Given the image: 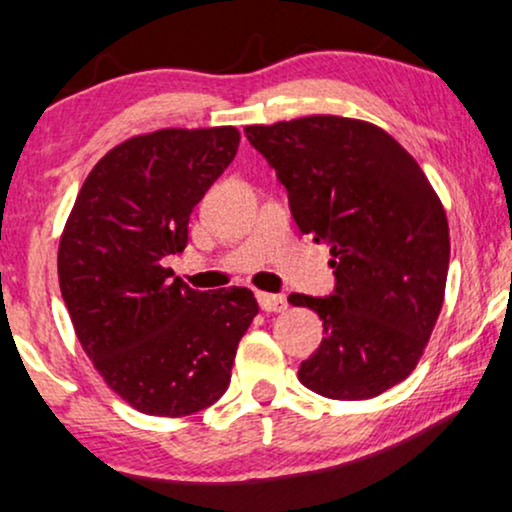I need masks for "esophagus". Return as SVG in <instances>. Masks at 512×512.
I'll list each match as a JSON object with an SVG mask.
<instances>
[{
	"label": "esophagus",
	"mask_w": 512,
	"mask_h": 512,
	"mask_svg": "<svg viewBox=\"0 0 512 512\" xmlns=\"http://www.w3.org/2000/svg\"><path fill=\"white\" fill-rule=\"evenodd\" d=\"M257 303L264 312H283L288 310V300L286 295H276V293H257Z\"/></svg>",
	"instance_id": "obj_1"
}]
</instances>
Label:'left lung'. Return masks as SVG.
Listing matches in <instances>:
<instances>
[{
	"label": "left lung",
	"instance_id": "8db88e82",
	"mask_svg": "<svg viewBox=\"0 0 512 512\" xmlns=\"http://www.w3.org/2000/svg\"><path fill=\"white\" fill-rule=\"evenodd\" d=\"M245 135L286 188L298 229L334 257V293L288 298L324 326L300 384L334 400L379 396L417 367L439 319L451 257L439 195L374 123L317 114Z\"/></svg>",
	"mask_w": 512,
	"mask_h": 512
}]
</instances>
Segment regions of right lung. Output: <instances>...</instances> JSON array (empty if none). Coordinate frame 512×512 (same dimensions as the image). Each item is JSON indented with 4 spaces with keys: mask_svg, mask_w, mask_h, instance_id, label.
Instances as JSON below:
<instances>
[{
    "mask_svg": "<svg viewBox=\"0 0 512 512\" xmlns=\"http://www.w3.org/2000/svg\"><path fill=\"white\" fill-rule=\"evenodd\" d=\"M233 126L135 135L92 166L59 240V288L85 355L145 415L183 417L229 389L260 307L252 291H193L164 267L238 152Z\"/></svg>",
    "mask_w": 512,
    "mask_h": 512,
    "instance_id": "right-lung-1",
    "label": "right lung"
}]
</instances>
